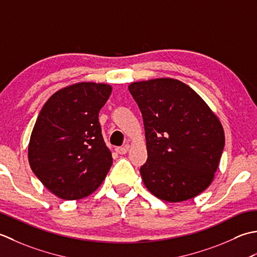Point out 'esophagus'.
I'll return each instance as SVG.
<instances>
[{
	"instance_id": "1",
	"label": "esophagus",
	"mask_w": 257,
	"mask_h": 257,
	"mask_svg": "<svg viewBox=\"0 0 257 257\" xmlns=\"http://www.w3.org/2000/svg\"><path fill=\"white\" fill-rule=\"evenodd\" d=\"M115 151H116V153H118L119 155H124L127 153V148L126 146H123V148H116Z\"/></svg>"
}]
</instances>
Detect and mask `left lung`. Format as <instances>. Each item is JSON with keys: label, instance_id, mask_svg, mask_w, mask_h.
I'll use <instances>...</instances> for the list:
<instances>
[{"label": "left lung", "instance_id": "obj_1", "mask_svg": "<svg viewBox=\"0 0 257 257\" xmlns=\"http://www.w3.org/2000/svg\"><path fill=\"white\" fill-rule=\"evenodd\" d=\"M128 91L144 122L148 161L140 173L146 188L171 203L201 194L212 183L224 149L218 117L175 78L133 82Z\"/></svg>", "mask_w": 257, "mask_h": 257}]
</instances>
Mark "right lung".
Returning a JSON list of instances; mask_svg holds the SVG:
<instances>
[{
	"label": "right lung",
	"instance_id": "obj_1",
	"mask_svg": "<svg viewBox=\"0 0 257 257\" xmlns=\"http://www.w3.org/2000/svg\"><path fill=\"white\" fill-rule=\"evenodd\" d=\"M112 93L104 83L61 88L41 109L31 134L29 163L50 192L62 200L86 197L102 184L113 163L98 113Z\"/></svg>",
	"mask_w": 257,
	"mask_h": 257
}]
</instances>
